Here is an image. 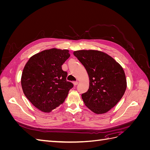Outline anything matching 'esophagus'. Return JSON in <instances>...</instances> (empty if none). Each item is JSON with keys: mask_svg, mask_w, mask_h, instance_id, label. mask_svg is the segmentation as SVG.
Here are the masks:
<instances>
[{"mask_svg": "<svg viewBox=\"0 0 150 150\" xmlns=\"http://www.w3.org/2000/svg\"><path fill=\"white\" fill-rule=\"evenodd\" d=\"M73 84H74V85L76 86H77V85L78 84V81H75V82L73 83Z\"/></svg>", "mask_w": 150, "mask_h": 150, "instance_id": "34e87169", "label": "esophagus"}]
</instances>
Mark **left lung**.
Segmentation results:
<instances>
[{"mask_svg": "<svg viewBox=\"0 0 150 150\" xmlns=\"http://www.w3.org/2000/svg\"><path fill=\"white\" fill-rule=\"evenodd\" d=\"M87 71L89 86L81 95L90 110L103 114L120 101L126 89L122 67L107 54L94 50H81L73 52Z\"/></svg>", "mask_w": 150, "mask_h": 150, "instance_id": "left-lung-1", "label": "left lung"}]
</instances>
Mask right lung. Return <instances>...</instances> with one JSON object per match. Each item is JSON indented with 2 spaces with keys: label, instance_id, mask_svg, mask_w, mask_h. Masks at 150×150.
<instances>
[{
  "label": "right lung",
  "instance_id": "right-lung-1",
  "mask_svg": "<svg viewBox=\"0 0 150 150\" xmlns=\"http://www.w3.org/2000/svg\"><path fill=\"white\" fill-rule=\"evenodd\" d=\"M69 51L51 49L32 56L21 78L26 98L38 110L51 112L64 103L73 84L66 81L67 72L62 65L69 57Z\"/></svg>",
  "mask_w": 150,
  "mask_h": 150
}]
</instances>
